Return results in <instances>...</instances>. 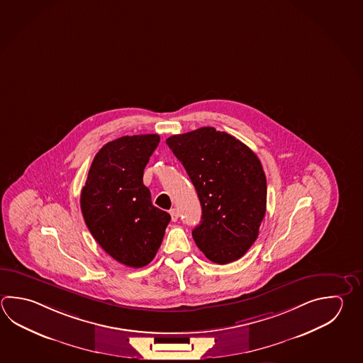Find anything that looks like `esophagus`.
<instances>
[{
  "mask_svg": "<svg viewBox=\"0 0 363 363\" xmlns=\"http://www.w3.org/2000/svg\"><path fill=\"white\" fill-rule=\"evenodd\" d=\"M169 213H171L172 220H173V222H176L178 217H179V213H178L177 209H176V208H173V209L169 211Z\"/></svg>",
  "mask_w": 363,
  "mask_h": 363,
  "instance_id": "obj_1",
  "label": "esophagus"
}]
</instances>
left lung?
Wrapping results in <instances>:
<instances>
[{"label": "left lung", "mask_w": 363, "mask_h": 363, "mask_svg": "<svg viewBox=\"0 0 363 363\" xmlns=\"http://www.w3.org/2000/svg\"><path fill=\"white\" fill-rule=\"evenodd\" d=\"M185 167L201 204L192 238L218 264L238 260L258 238L267 206V181L259 159L240 140L213 127L167 138Z\"/></svg>", "instance_id": "obj_1"}]
</instances>
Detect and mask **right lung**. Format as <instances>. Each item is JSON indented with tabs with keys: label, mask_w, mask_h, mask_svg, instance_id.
I'll list each match as a JSON object with an SVG mask.
<instances>
[{
	"label": "right lung",
	"mask_w": 363,
	"mask_h": 363,
	"mask_svg": "<svg viewBox=\"0 0 363 363\" xmlns=\"http://www.w3.org/2000/svg\"><path fill=\"white\" fill-rule=\"evenodd\" d=\"M159 135H135L104 145L94 157L81 192L89 233L106 253L127 267L154 259L171 216L152 206L144 169Z\"/></svg>",
	"instance_id": "obj_1"
}]
</instances>
